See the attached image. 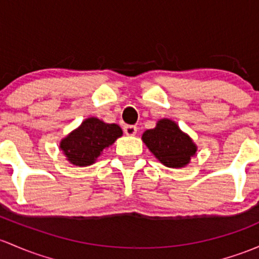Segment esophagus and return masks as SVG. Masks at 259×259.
Here are the masks:
<instances>
[{"instance_id": "esophagus-1", "label": "esophagus", "mask_w": 259, "mask_h": 259, "mask_svg": "<svg viewBox=\"0 0 259 259\" xmlns=\"http://www.w3.org/2000/svg\"><path fill=\"white\" fill-rule=\"evenodd\" d=\"M124 133L129 137H134L138 133V127L135 125H125L124 126Z\"/></svg>"}]
</instances>
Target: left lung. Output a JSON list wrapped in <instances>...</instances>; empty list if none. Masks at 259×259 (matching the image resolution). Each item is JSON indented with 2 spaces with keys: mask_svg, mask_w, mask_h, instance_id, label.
<instances>
[{
  "mask_svg": "<svg viewBox=\"0 0 259 259\" xmlns=\"http://www.w3.org/2000/svg\"><path fill=\"white\" fill-rule=\"evenodd\" d=\"M143 140L152 154L167 167H182L195 155L196 146L176 122L162 119L155 129L146 130Z\"/></svg>",
  "mask_w": 259,
  "mask_h": 259,
  "instance_id": "8db88e82",
  "label": "left lung"
}]
</instances>
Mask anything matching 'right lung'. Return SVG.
Segmentation results:
<instances>
[{
	"label": "right lung",
	"mask_w": 259,
	"mask_h": 259,
	"mask_svg": "<svg viewBox=\"0 0 259 259\" xmlns=\"http://www.w3.org/2000/svg\"><path fill=\"white\" fill-rule=\"evenodd\" d=\"M121 134L119 125L105 124L97 118H89L62 140L61 149L73 165L88 166Z\"/></svg>",
	"instance_id": "add662e5"
}]
</instances>
